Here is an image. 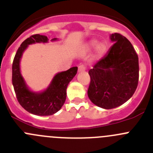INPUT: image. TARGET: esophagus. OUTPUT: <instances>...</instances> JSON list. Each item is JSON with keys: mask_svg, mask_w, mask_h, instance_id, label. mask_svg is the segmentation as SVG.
<instances>
[{"mask_svg": "<svg viewBox=\"0 0 153 153\" xmlns=\"http://www.w3.org/2000/svg\"><path fill=\"white\" fill-rule=\"evenodd\" d=\"M86 69V67L84 65H80L79 67H78V72H84V71H85Z\"/></svg>", "mask_w": 153, "mask_h": 153, "instance_id": "obj_1", "label": "esophagus"}]
</instances>
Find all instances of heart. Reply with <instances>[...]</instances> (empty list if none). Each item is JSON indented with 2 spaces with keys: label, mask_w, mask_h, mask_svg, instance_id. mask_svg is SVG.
I'll return each instance as SVG.
<instances>
[{
  "label": "heart",
  "mask_w": 153,
  "mask_h": 153,
  "mask_svg": "<svg viewBox=\"0 0 153 153\" xmlns=\"http://www.w3.org/2000/svg\"><path fill=\"white\" fill-rule=\"evenodd\" d=\"M95 46L97 47L95 48V56L98 58H101L105 54L106 49H107L106 44L105 42L98 43V41L96 39H92L90 40L86 44L85 48L87 50H90V49H93Z\"/></svg>",
  "instance_id": "heart-1"
}]
</instances>
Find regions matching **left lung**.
<instances>
[{
    "mask_svg": "<svg viewBox=\"0 0 153 153\" xmlns=\"http://www.w3.org/2000/svg\"><path fill=\"white\" fill-rule=\"evenodd\" d=\"M113 45L89 71L88 97L95 105L109 109L122 105L133 95L138 83V57L127 38L111 34Z\"/></svg>",
    "mask_w": 153,
    "mask_h": 153,
    "instance_id": "obj_1",
    "label": "left lung"
}]
</instances>
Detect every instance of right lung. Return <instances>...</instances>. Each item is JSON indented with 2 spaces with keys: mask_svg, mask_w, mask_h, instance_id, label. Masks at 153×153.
I'll return each mask as SVG.
<instances>
[{
  "mask_svg": "<svg viewBox=\"0 0 153 153\" xmlns=\"http://www.w3.org/2000/svg\"><path fill=\"white\" fill-rule=\"evenodd\" d=\"M51 41H57L58 39L55 38ZM48 41L49 39L46 35L37 34L29 37L18 48L12 64V85L18 102L29 113L40 116L53 115L61 109L67 98L68 84L78 71V67H74L67 71L58 72L47 89L41 92L31 90L21 72L20 63L23 53L30 44H45Z\"/></svg>",
  "mask_w": 153,
  "mask_h": 153,
  "instance_id": "add662e5",
  "label": "right lung"
}]
</instances>
